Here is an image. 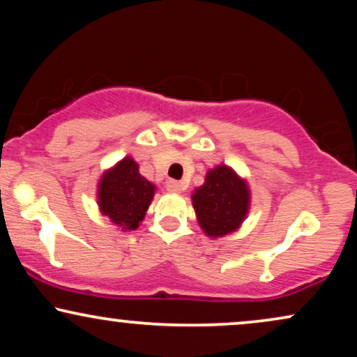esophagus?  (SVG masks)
Listing matches in <instances>:
<instances>
[{"label":"esophagus","instance_id":"34e87169","mask_svg":"<svg viewBox=\"0 0 357 357\" xmlns=\"http://www.w3.org/2000/svg\"><path fill=\"white\" fill-rule=\"evenodd\" d=\"M166 189H168L169 192L178 194V192L183 191V184L179 181H174V179H169V181L166 183Z\"/></svg>","mask_w":357,"mask_h":357}]
</instances>
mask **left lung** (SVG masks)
<instances>
[{"label":"left lung","instance_id":"obj_1","mask_svg":"<svg viewBox=\"0 0 357 357\" xmlns=\"http://www.w3.org/2000/svg\"><path fill=\"white\" fill-rule=\"evenodd\" d=\"M197 220L209 237L236 231L249 211L245 181L227 166H218L206 174V183L192 194Z\"/></svg>","mask_w":357,"mask_h":357}]
</instances>
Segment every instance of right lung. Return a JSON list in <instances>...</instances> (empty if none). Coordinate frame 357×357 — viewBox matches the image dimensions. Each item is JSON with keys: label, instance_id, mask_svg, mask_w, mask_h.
Instances as JSON below:
<instances>
[{"label": "right lung", "instance_id": "obj_1", "mask_svg": "<svg viewBox=\"0 0 357 357\" xmlns=\"http://www.w3.org/2000/svg\"><path fill=\"white\" fill-rule=\"evenodd\" d=\"M155 196V186L146 181L132 158L121 160L103 174L98 186V206L102 214L126 231H133L145 218Z\"/></svg>", "mask_w": 357, "mask_h": 357}]
</instances>
